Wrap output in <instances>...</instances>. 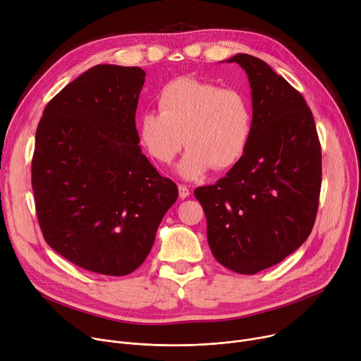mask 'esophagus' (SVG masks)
<instances>
[{"instance_id":"1","label":"esophagus","mask_w":361,"mask_h":361,"mask_svg":"<svg viewBox=\"0 0 361 361\" xmlns=\"http://www.w3.org/2000/svg\"><path fill=\"white\" fill-rule=\"evenodd\" d=\"M178 195H180V199H185V197H188L190 195V188L187 187V185H183V184H180L178 185Z\"/></svg>"}]
</instances>
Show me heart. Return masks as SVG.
<instances>
[{"instance_id": "obj_1", "label": "heart", "mask_w": 361, "mask_h": 361, "mask_svg": "<svg viewBox=\"0 0 361 361\" xmlns=\"http://www.w3.org/2000/svg\"><path fill=\"white\" fill-rule=\"evenodd\" d=\"M157 111L137 119V137L145 152L167 166L187 151L178 173L197 178L212 167L227 170L243 157L253 133V109L249 97L235 87L178 78L157 96Z\"/></svg>"}]
</instances>
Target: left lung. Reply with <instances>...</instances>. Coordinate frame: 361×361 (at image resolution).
<instances>
[{"mask_svg": "<svg viewBox=\"0 0 361 361\" xmlns=\"http://www.w3.org/2000/svg\"><path fill=\"white\" fill-rule=\"evenodd\" d=\"M253 133L243 157L213 185L194 190L207 219V242L219 264L242 275L268 269L310 236L321 190V145L302 94L268 63L239 53Z\"/></svg>", "mask_w": 361, "mask_h": 361, "instance_id": "8db88e82", "label": "left lung"}]
</instances>
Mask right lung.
I'll use <instances>...</instances> for the list:
<instances>
[{"label":"right lung","instance_id":"right-lung-1","mask_svg":"<svg viewBox=\"0 0 361 361\" xmlns=\"http://www.w3.org/2000/svg\"><path fill=\"white\" fill-rule=\"evenodd\" d=\"M144 82L141 68L97 64L53 97L36 130L31 185L43 238L94 274L134 272L178 197L138 145Z\"/></svg>","mask_w":361,"mask_h":361}]
</instances>
